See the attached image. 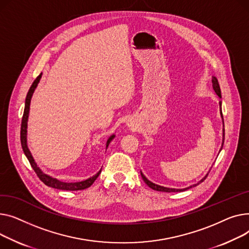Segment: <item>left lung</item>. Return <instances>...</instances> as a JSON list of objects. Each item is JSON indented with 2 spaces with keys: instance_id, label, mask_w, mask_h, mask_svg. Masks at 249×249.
Segmentation results:
<instances>
[{
  "instance_id": "1",
  "label": "left lung",
  "mask_w": 249,
  "mask_h": 249,
  "mask_svg": "<svg viewBox=\"0 0 249 249\" xmlns=\"http://www.w3.org/2000/svg\"><path fill=\"white\" fill-rule=\"evenodd\" d=\"M212 84H213V89H214V90H215V92L217 93V95L219 96V97H221V91H220V87H219V84H218V80H217V78L216 77H213L212 78ZM141 175H142V180L144 181V183L147 184L150 188H152L153 190H156V191H160V192H167V193H171V192H181V191H185V190H188V189H190V188H192V187H195V186H197L198 184H200L201 182H203L204 180H205L206 178H207V176H208V174H207V176H205L204 177L198 184H195V185H193V186H190V187H188V188H186V189H170V188H166V187H162V186H159V185H156V184H154V183H152V182H150L147 178H145L143 175L141 173Z\"/></svg>"
}]
</instances>
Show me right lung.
<instances>
[{
	"label": "right lung",
	"instance_id": "obj_1",
	"mask_svg": "<svg viewBox=\"0 0 249 249\" xmlns=\"http://www.w3.org/2000/svg\"><path fill=\"white\" fill-rule=\"evenodd\" d=\"M41 73L37 76V78L34 80V82L32 83L30 89H29L27 96H26V100H25V108H24V113H23V118H22V124H21V144H22V149L24 151V154L26 155L29 163H30L31 167L33 168V170L35 171V173L37 174L38 178L45 184L48 187L51 188H55V189H59V190H66V191H78V190H84L86 188L90 187L93 182L97 179V177L99 176V174L101 173V170L95 174L93 177L87 179L85 181H81V182H76V183H65V182H61L59 180H56L54 178H51L48 175L44 174L36 165L35 160L29 151L28 147H27V122H28V115H29V108H30V101H31V97L33 95V92L36 89V86L38 85L40 78H41ZM114 138V136H111L107 142V148L108 143L110 142V141Z\"/></svg>",
	"mask_w": 249,
	"mask_h": 249
}]
</instances>
